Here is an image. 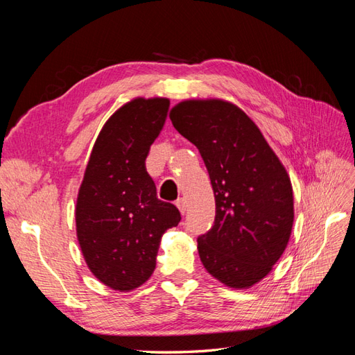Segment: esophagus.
Wrapping results in <instances>:
<instances>
[{
    "instance_id": "obj_1",
    "label": "esophagus",
    "mask_w": 355,
    "mask_h": 355,
    "mask_svg": "<svg viewBox=\"0 0 355 355\" xmlns=\"http://www.w3.org/2000/svg\"><path fill=\"white\" fill-rule=\"evenodd\" d=\"M176 206H178V209H179V211L182 213V214H185L187 213V201H185V198H179L178 201H176Z\"/></svg>"
}]
</instances>
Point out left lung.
Wrapping results in <instances>:
<instances>
[{"instance_id":"8db88e82","label":"left lung","mask_w":355,"mask_h":355,"mask_svg":"<svg viewBox=\"0 0 355 355\" xmlns=\"http://www.w3.org/2000/svg\"><path fill=\"white\" fill-rule=\"evenodd\" d=\"M170 120L194 144L216 200L211 230L198 237L207 272L249 288L272 271L292 235L293 188L283 163L252 118L223 99H188Z\"/></svg>"}]
</instances>
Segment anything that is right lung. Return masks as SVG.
<instances>
[{"instance_id": "obj_1", "label": "right lung", "mask_w": 355, "mask_h": 355, "mask_svg": "<svg viewBox=\"0 0 355 355\" xmlns=\"http://www.w3.org/2000/svg\"><path fill=\"white\" fill-rule=\"evenodd\" d=\"M168 105L167 98H135L120 106L96 139L78 189L75 227L84 261L116 292L149 280L161 237L180 222L145 168Z\"/></svg>"}]
</instances>
